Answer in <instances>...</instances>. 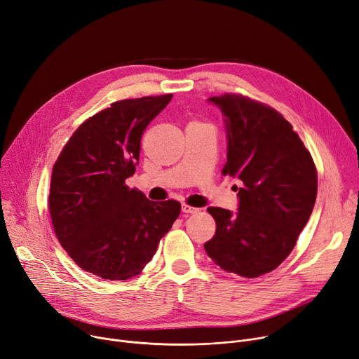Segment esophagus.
<instances>
[{
	"instance_id": "1",
	"label": "esophagus",
	"mask_w": 359,
	"mask_h": 359,
	"mask_svg": "<svg viewBox=\"0 0 359 359\" xmlns=\"http://www.w3.org/2000/svg\"><path fill=\"white\" fill-rule=\"evenodd\" d=\"M182 212H183V213H186V215H190V213H196V212H199V209H196V208H194V206H190V205L183 203V205H182Z\"/></svg>"
}]
</instances>
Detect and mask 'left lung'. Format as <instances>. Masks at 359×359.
Instances as JSON below:
<instances>
[{"mask_svg": "<svg viewBox=\"0 0 359 359\" xmlns=\"http://www.w3.org/2000/svg\"><path fill=\"white\" fill-rule=\"evenodd\" d=\"M225 115L228 154L222 175L238 177L232 215L208 208L217 222L205 251L226 273L255 278L277 269L296 245L318 195L315 161L274 108L240 93L209 98Z\"/></svg>", "mask_w": 359, "mask_h": 359, "instance_id": "left-lung-1", "label": "left lung"}]
</instances>
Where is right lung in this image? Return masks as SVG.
I'll list each match as a JSON object with an SVG mask.
<instances>
[{
  "mask_svg": "<svg viewBox=\"0 0 359 359\" xmlns=\"http://www.w3.org/2000/svg\"><path fill=\"white\" fill-rule=\"evenodd\" d=\"M173 95L112 102L72 134L52 172L49 212L60 245L105 280L142 271L180 215L177 201L156 203L126 180L134 175L142 133Z\"/></svg>",
  "mask_w": 359,
  "mask_h": 359,
  "instance_id": "add662e5",
  "label": "right lung"
}]
</instances>
